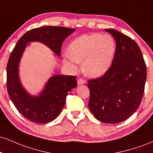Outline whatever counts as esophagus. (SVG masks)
<instances>
[{"label": "esophagus", "mask_w": 153, "mask_h": 153, "mask_svg": "<svg viewBox=\"0 0 153 153\" xmlns=\"http://www.w3.org/2000/svg\"><path fill=\"white\" fill-rule=\"evenodd\" d=\"M85 81L82 78H79L78 80V85H82V84H85Z\"/></svg>", "instance_id": "1"}]
</instances>
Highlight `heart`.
<instances>
[{"mask_svg":"<svg viewBox=\"0 0 153 153\" xmlns=\"http://www.w3.org/2000/svg\"><path fill=\"white\" fill-rule=\"evenodd\" d=\"M68 52L62 58L66 65L75 71L78 62H82V69L85 75L98 78L104 75L111 66L116 42L109 35L84 34L71 42Z\"/></svg>","mask_w":153,"mask_h":153,"instance_id":"1","label":"heart"}]
</instances>
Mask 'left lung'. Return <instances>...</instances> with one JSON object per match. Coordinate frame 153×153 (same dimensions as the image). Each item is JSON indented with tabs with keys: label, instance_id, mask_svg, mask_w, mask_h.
I'll list each match as a JSON object with an SVG mask.
<instances>
[{
	"label": "left lung",
	"instance_id": "left-lung-1",
	"mask_svg": "<svg viewBox=\"0 0 153 153\" xmlns=\"http://www.w3.org/2000/svg\"><path fill=\"white\" fill-rule=\"evenodd\" d=\"M117 47L111 66L103 76L88 80V108L96 119L117 124L131 117L140 106L145 91L147 68L134 40L114 29H105Z\"/></svg>",
	"mask_w": 153,
	"mask_h": 153
}]
</instances>
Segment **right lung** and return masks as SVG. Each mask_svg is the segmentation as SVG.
I'll return each instance as SVG.
<instances>
[{
	"label": "right lung",
	"mask_w": 153,
	"mask_h": 153,
	"mask_svg": "<svg viewBox=\"0 0 153 153\" xmlns=\"http://www.w3.org/2000/svg\"><path fill=\"white\" fill-rule=\"evenodd\" d=\"M75 29L62 26L35 28L19 39L10 53L6 68L7 90L8 96L21 114L28 120L38 124L53 121L62 111L68 92L77 86L76 77L57 75L51 77L43 91L37 96L28 94L21 83L19 65L28 43L39 42L60 56L63 42Z\"/></svg>",
	"instance_id": "obj_1"
}]
</instances>
